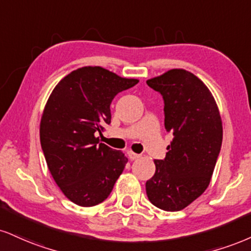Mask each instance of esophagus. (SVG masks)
I'll return each instance as SVG.
<instances>
[{
	"label": "esophagus",
	"instance_id": "obj_1",
	"mask_svg": "<svg viewBox=\"0 0 251 251\" xmlns=\"http://www.w3.org/2000/svg\"><path fill=\"white\" fill-rule=\"evenodd\" d=\"M127 155H128L129 160H135V159L140 158V154H137V153L132 152V151H128V152H127Z\"/></svg>",
	"mask_w": 251,
	"mask_h": 251
}]
</instances>
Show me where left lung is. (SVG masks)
<instances>
[{
	"mask_svg": "<svg viewBox=\"0 0 251 251\" xmlns=\"http://www.w3.org/2000/svg\"><path fill=\"white\" fill-rule=\"evenodd\" d=\"M147 85L164 98L165 128L174 135L164 160L146 182L149 200L166 212H177L209 186L222 145V120L212 92L192 72L172 69Z\"/></svg>",
	"mask_w": 251,
	"mask_h": 251,
	"instance_id": "1",
	"label": "left lung"
}]
</instances>
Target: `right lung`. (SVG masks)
<instances>
[{
    "instance_id": "add662e5",
    "label": "right lung",
    "mask_w": 251,
    "mask_h": 251,
    "mask_svg": "<svg viewBox=\"0 0 251 251\" xmlns=\"http://www.w3.org/2000/svg\"><path fill=\"white\" fill-rule=\"evenodd\" d=\"M100 66L70 72L52 90L39 125L48 168L69 200L92 207L107 199L127 164L122 151L99 141L111 123L110 105L118 93L134 86Z\"/></svg>"
}]
</instances>
